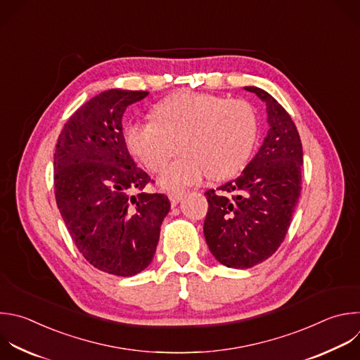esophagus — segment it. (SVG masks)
Masks as SVG:
<instances>
[{
    "mask_svg": "<svg viewBox=\"0 0 360 360\" xmlns=\"http://www.w3.org/2000/svg\"><path fill=\"white\" fill-rule=\"evenodd\" d=\"M184 191H174V192H168V198H169V200H171V203L172 205H176V203H179L181 200H182V198H184Z\"/></svg>",
    "mask_w": 360,
    "mask_h": 360,
    "instance_id": "obj_1",
    "label": "esophagus"
}]
</instances>
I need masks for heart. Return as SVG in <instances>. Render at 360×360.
Segmentation results:
<instances>
[{"instance_id":"heart-1","label":"heart","mask_w":360,"mask_h":360,"mask_svg":"<svg viewBox=\"0 0 360 360\" xmlns=\"http://www.w3.org/2000/svg\"><path fill=\"white\" fill-rule=\"evenodd\" d=\"M153 117L130 123L126 143L153 172L165 168L179 143L184 155L160 176L168 191L196 185L206 176H233L250 157L257 137L255 110L243 100L184 90L160 101Z\"/></svg>"}]
</instances>
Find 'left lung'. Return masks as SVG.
Segmentation results:
<instances>
[{
	"mask_svg": "<svg viewBox=\"0 0 360 360\" xmlns=\"http://www.w3.org/2000/svg\"><path fill=\"white\" fill-rule=\"evenodd\" d=\"M266 103L269 131L242 175L205 192L203 233L213 257L230 269H250L283 243L301 192L302 144L290 114L266 90L246 86Z\"/></svg>",
	"mask_w": 360,
	"mask_h": 360,
	"instance_id": "8db88e82",
	"label": "left lung"
}]
</instances>
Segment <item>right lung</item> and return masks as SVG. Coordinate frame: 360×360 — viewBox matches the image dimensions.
Instances as JSON below:
<instances>
[{"mask_svg": "<svg viewBox=\"0 0 360 360\" xmlns=\"http://www.w3.org/2000/svg\"><path fill=\"white\" fill-rule=\"evenodd\" d=\"M147 94L110 89L94 96L70 115L53 155L56 203L76 248L93 267L120 277L150 266L171 209L167 195L143 191L151 178L123 136L126 108Z\"/></svg>", "mask_w": 360, "mask_h": 360, "instance_id": "right-lung-1", "label": "right lung"}]
</instances>
